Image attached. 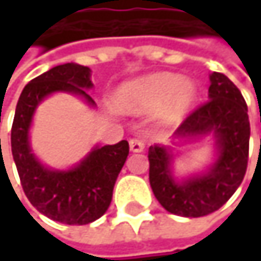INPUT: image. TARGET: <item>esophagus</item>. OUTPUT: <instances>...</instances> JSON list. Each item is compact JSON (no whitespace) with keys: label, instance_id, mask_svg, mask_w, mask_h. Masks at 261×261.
<instances>
[{"label":"esophagus","instance_id":"1","mask_svg":"<svg viewBox=\"0 0 261 261\" xmlns=\"http://www.w3.org/2000/svg\"><path fill=\"white\" fill-rule=\"evenodd\" d=\"M130 149L133 152H142L143 149H145V143H143V140H140V139H131L130 140Z\"/></svg>","mask_w":261,"mask_h":261}]
</instances>
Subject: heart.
I'll list each match as a JSON object with an SVG mask.
<instances>
[{
	"mask_svg": "<svg viewBox=\"0 0 261 261\" xmlns=\"http://www.w3.org/2000/svg\"><path fill=\"white\" fill-rule=\"evenodd\" d=\"M198 96L192 79L172 72H154L124 83L116 92V106L124 113H145L160 107V119L174 124L182 119Z\"/></svg>",
	"mask_w": 261,
	"mask_h": 261,
	"instance_id": "obj_1",
	"label": "heart"
}]
</instances>
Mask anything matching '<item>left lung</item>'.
Listing matches in <instances>:
<instances>
[{"mask_svg":"<svg viewBox=\"0 0 261 261\" xmlns=\"http://www.w3.org/2000/svg\"><path fill=\"white\" fill-rule=\"evenodd\" d=\"M249 133L248 107L240 90L224 74H210L208 101L174 133V145L210 136L215 160L202 172L177 178L172 148L149 146V184L162 207L182 218H201L221 208L245 177Z\"/></svg>","mask_w":261,"mask_h":261,"instance_id":"8db88e82","label":"left lung"}]
</instances>
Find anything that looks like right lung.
Segmentation results:
<instances>
[{
	"label": "right lung",
	"instance_id": "obj_1",
	"mask_svg": "<svg viewBox=\"0 0 261 261\" xmlns=\"http://www.w3.org/2000/svg\"><path fill=\"white\" fill-rule=\"evenodd\" d=\"M90 72L87 66L65 63L31 80L19 96L12 125V154L28 201L42 215L68 225L90 224L107 212L130 151L128 142L95 145L75 166L54 169L33 152L30 128L36 109L53 93H71L95 107L86 92L93 87Z\"/></svg>",
	"mask_w": 261,
	"mask_h": 261
}]
</instances>
